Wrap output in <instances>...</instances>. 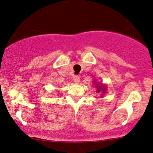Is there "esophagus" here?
Here are the masks:
<instances>
[{
	"mask_svg": "<svg viewBox=\"0 0 153 153\" xmlns=\"http://www.w3.org/2000/svg\"><path fill=\"white\" fill-rule=\"evenodd\" d=\"M73 81H74L75 83H78V82H80V77H79L78 75H75V76L73 77Z\"/></svg>",
	"mask_w": 153,
	"mask_h": 153,
	"instance_id": "obj_1",
	"label": "esophagus"
}]
</instances>
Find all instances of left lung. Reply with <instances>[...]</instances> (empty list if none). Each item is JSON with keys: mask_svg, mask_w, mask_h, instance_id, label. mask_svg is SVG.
<instances>
[{"mask_svg": "<svg viewBox=\"0 0 153 153\" xmlns=\"http://www.w3.org/2000/svg\"><path fill=\"white\" fill-rule=\"evenodd\" d=\"M95 85V88H96V92L97 93H100L102 92V93H105L106 91V87L103 85H102V83H97V82H94Z\"/></svg>", "mask_w": 153, "mask_h": 153, "instance_id": "8db88e82", "label": "left lung"}]
</instances>
